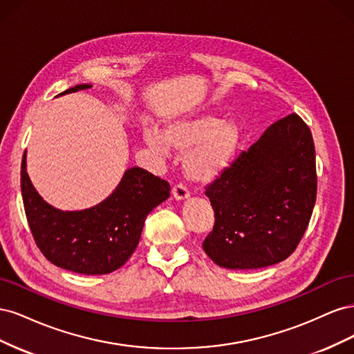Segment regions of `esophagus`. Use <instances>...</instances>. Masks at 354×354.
Returning <instances> with one entry per match:
<instances>
[{"label":"esophagus","mask_w":354,"mask_h":354,"mask_svg":"<svg viewBox=\"0 0 354 354\" xmlns=\"http://www.w3.org/2000/svg\"><path fill=\"white\" fill-rule=\"evenodd\" d=\"M171 192H173V196H174L177 201H183V199H187V198L190 196L187 187H186L185 185H181V183L176 185Z\"/></svg>","instance_id":"1"}]
</instances>
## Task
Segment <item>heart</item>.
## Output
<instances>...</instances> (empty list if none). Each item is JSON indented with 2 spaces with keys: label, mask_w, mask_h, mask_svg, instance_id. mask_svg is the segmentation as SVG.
<instances>
[{
  "label": "heart",
  "mask_w": 354,
  "mask_h": 354,
  "mask_svg": "<svg viewBox=\"0 0 354 354\" xmlns=\"http://www.w3.org/2000/svg\"><path fill=\"white\" fill-rule=\"evenodd\" d=\"M145 142L159 155H167L169 147L186 152V174L208 183L230 168L241 145V130L233 121L201 113L169 122L164 134L149 128L145 131Z\"/></svg>",
  "instance_id": "obj_1"
}]
</instances>
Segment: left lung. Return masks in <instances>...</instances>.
Returning a JSON list of instances; mask_svg holds the SVG:
<instances>
[{"label": "left lung", "instance_id": "obj_1", "mask_svg": "<svg viewBox=\"0 0 354 354\" xmlns=\"http://www.w3.org/2000/svg\"><path fill=\"white\" fill-rule=\"evenodd\" d=\"M312 133L297 113L272 124L207 187L214 227L203 251L226 269L281 263L301 241L316 202Z\"/></svg>", "mask_w": 354, "mask_h": 354}]
</instances>
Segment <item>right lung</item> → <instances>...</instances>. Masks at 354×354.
Segmentation results:
<instances>
[{
	"instance_id": "add662e5",
	"label": "right lung",
	"mask_w": 354,
	"mask_h": 354,
	"mask_svg": "<svg viewBox=\"0 0 354 354\" xmlns=\"http://www.w3.org/2000/svg\"><path fill=\"white\" fill-rule=\"evenodd\" d=\"M90 87V84H80L62 94ZM20 187L39 251L55 266L81 274H106L120 269L137 248L147 214L169 196L168 181L133 167L125 171L112 195L97 205L62 211L42 199L30 183L26 152Z\"/></svg>"
}]
</instances>
